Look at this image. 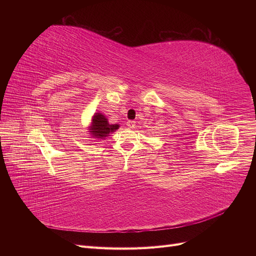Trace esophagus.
I'll return each mask as SVG.
<instances>
[{
    "label": "esophagus",
    "mask_w": 256,
    "mask_h": 256,
    "mask_svg": "<svg viewBox=\"0 0 256 256\" xmlns=\"http://www.w3.org/2000/svg\"><path fill=\"white\" fill-rule=\"evenodd\" d=\"M127 127L130 129H134L136 127V122L134 120H128L127 122Z\"/></svg>",
    "instance_id": "obj_1"
}]
</instances>
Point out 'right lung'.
I'll return each instance as SVG.
<instances>
[{"instance_id": "obj_1", "label": "right lung", "mask_w": 256, "mask_h": 256, "mask_svg": "<svg viewBox=\"0 0 256 256\" xmlns=\"http://www.w3.org/2000/svg\"><path fill=\"white\" fill-rule=\"evenodd\" d=\"M88 128L90 134V138H96V140H104L106 136L115 132L120 128V125L118 124H110L102 113L96 112L92 115L90 125Z\"/></svg>"}]
</instances>
